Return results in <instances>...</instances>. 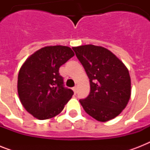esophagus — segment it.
<instances>
[{
	"mask_svg": "<svg viewBox=\"0 0 150 150\" xmlns=\"http://www.w3.org/2000/svg\"><path fill=\"white\" fill-rule=\"evenodd\" d=\"M72 89H73V91H74V93H75V94H76V92H77V88H76V86L73 87Z\"/></svg>",
	"mask_w": 150,
	"mask_h": 150,
	"instance_id": "esophagus-1",
	"label": "esophagus"
}]
</instances>
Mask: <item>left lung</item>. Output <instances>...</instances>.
<instances>
[{
    "label": "left lung",
    "instance_id": "8db88e82",
    "mask_svg": "<svg viewBox=\"0 0 150 150\" xmlns=\"http://www.w3.org/2000/svg\"><path fill=\"white\" fill-rule=\"evenodd\" d=\"M89 79L90 93L79 100L87 114L99 121H107L121 114L131 96L128 68L112 52L102 47H72Z\"/></svg>",
    "mask_w": 150,
    "mask_h": 150
}]
</instances>
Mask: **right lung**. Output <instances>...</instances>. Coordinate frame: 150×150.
Instances as JSON below:
<instances>
[{"label": "right lung", "mask_w": 150, "mask_h": 150, "mask_svg": "<svg viewBox=\"0 0 150 150\" xmlns=\"http://www.w3.org/2000/svg\"><path fill=\"white\" fill-rule=\"evenodd\" d=\"M75 55L65 46L41 48L29 57L18 76L20 101L29 114L39 120L54 117L63 110L74 94L64 86L59 68Z\"/></svg>", "instance_id": "obj_1"}]
</instances>
